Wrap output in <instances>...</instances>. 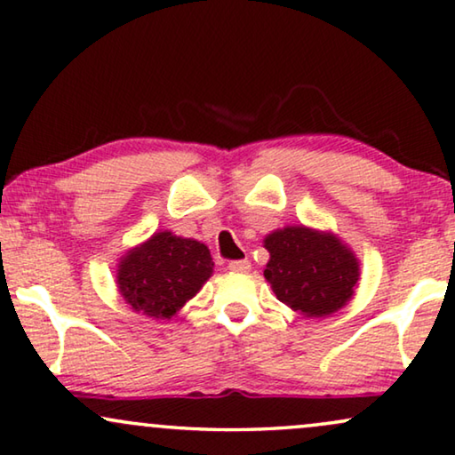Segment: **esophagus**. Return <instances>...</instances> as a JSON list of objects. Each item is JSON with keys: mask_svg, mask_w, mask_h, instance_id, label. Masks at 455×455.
Here are the masks:
<instances>
[{"mask_svg": "<svg viewBox=\"0 0 455 455\" xmlns=\"http://www.w3.org/2000/svg\"><path fill=\"white\" fill-rule=\"evenodd\" d=\"M228 270H233V272H250L251 270V262H250V259H233V262H228Z\"/></svg>", "mask_w": 455, "mask_h": 455, "instance_id": "esophagus-1", "label": "esophagus"}]
</instances>
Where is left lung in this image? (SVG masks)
Returning <instances> with one entry per match:
<instances>
[{"label": "left lung", "mask_w": 455, "mask_h": 455, "mask_svg": "<svg viewBox=\"0 0 455 455\" xmlns=\"http://www.w3.org/2000/svg\"><path fill=\"white\" fill-rule=\"evenodd\" d=\"M264 247L270 253L264 278L293 312L324 318L354 298L360 259L332 231L293 224L266 235Z\"/></svg>", "instance_id": "8db88e82"}]
</instances>
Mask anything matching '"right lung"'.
<instances>
[{
  "label": "right lung",
  "instance_id": "add662e5",
  "mask_svg": "<svg viewBox=\"0 0 455 455\" xmlns=\"http://www.w3.org/2000/svg\"><path fill=\"white\" fill-rule=\"evenodd\" d=\"M214 272L208 245L157 231L131 247L116 264V287L132 312L171 320Z\"/></svg>",
  "mask_w": 455,
  "mask_h": 455
}]
</instances>
